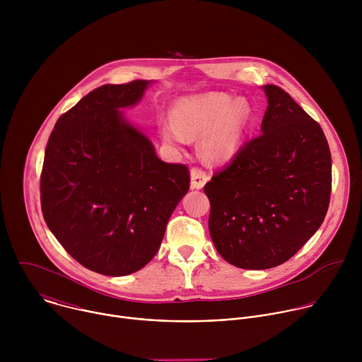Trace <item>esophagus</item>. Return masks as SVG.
Masks as SVG:
<instances>
[{"instance_id":"34e87169","label":"esophagus","mask_w":362,"mask_h":362,"mask_svg":"<svg viewBox=\"0 0 362 362\" xmlns=\"http://www.w3.org/2000/svg\"><path fill=\"white\" fill-rule=\"evenodd\" d=\"M190 179H192V182H190L192 189H202L204 186V183L209 180V176L200 168H193L190 170Z\"/></svg>"}]
</instances>
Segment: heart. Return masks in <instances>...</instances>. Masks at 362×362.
Returning <instances> with one entry per match:
<instances>
[{
	"label": "heart",
	"mask_w": 362,
	"mask_h": 362,
	"mask_svg": "<svg viewBox=\"0 0 362 362\" xmlns=\"http://www.w3.org/2000/svg\"><path fill=\"white\" fill-rule=\"evenodd\" d=\"M173 122L160 123L162 137L176 146L202 136L200 154L212 163H225L238 153L252 109L243 98L232 101L225 93H206L175 103Z\"/></svg>",
	"instance_id": "b5f03b06"
}]
</instances>
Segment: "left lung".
Returning <instances> with one entry per match:
<instances>
[{
	"instance_id": "1",
	"label": "left lung",
	"mask_w": 362,
	"mask_h": 362,
	"mask_svg": "<svg viewBox=\"0 0 362 362\" xmlns=\"http://www.w3.org/2000/svg\"><path fill=\"white\" fill-rule=\"evenodd\" d=\"M261 134L204 185L209 232L226 262L269 269L286 262L328 212L332 163L327 137L281 87L267 84Z\"/></svg>"
}]
</instances>
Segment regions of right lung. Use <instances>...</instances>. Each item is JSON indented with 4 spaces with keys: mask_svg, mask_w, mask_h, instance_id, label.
Returning a JSON list of instances; mask_svg holds the SVG:
<instances>
[{
    "mask_svg": "<svg viewBox=\"0 0 362 362\" xmlns=\"http://www.w3.org/2000/svg\"><path fill=\"white\" fill-rule=\"evenodd\" d=\"M148 81L105 84L84 95L51 132L40 177L48 229L84 268L107 276L141 269L190 186L189 169L165 163L119 109Z\"/></svg>",
    "mask_w": 362,
    "mask_h": 362,
    "instance_id": "right-lung-1",
    "label": "right lung"
}]
</instances>
